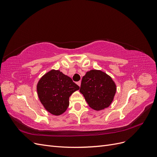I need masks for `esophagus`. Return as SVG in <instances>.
I'll return each instance as SVG.
<instances>
[{
    "mask_svg": "<svg viewBox=\"0 0 157 157\" xmlns=\"http://www.w3.org/2000/svg\"><path fill=\"white\" fill-rule=\"evenodd\" d=\"M77 84L79 86H80V84H81V82H80V81H78V82H77Z\"/></svg>",
    "mask_w": 157,
    "mask_h": 157,
    "instance_id": "obj_1",
    "label": "esophagus"
}]
</instances>
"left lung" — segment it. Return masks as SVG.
Wrapping results in <instances>:
<instances>
[{"label": "left lung", "instance_id": "obj_1", "mask_svg": "<svg viewBox=\"0 0 157 157\" xmlns=\"http://www.w3.org/2000/svg\"><path fill=\"white\" fill-rule=\"evenodd\" d=\"M116 92L115 82L101 70H90L82 77L80 92L89 107L95 111H101L110 106Z\"/></svg>", "mask_w": 157, "mask_h": 157}]
</instances>
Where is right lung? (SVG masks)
Segmentation results:
<instances>
[{
	"mask_svg": "<svg viewBox=\"0 0 157 157\" xmlns=\"http://www.w3.org/2000/svg\"><path fill=\"white\" fill-rule=\"evenodd\" d=\"M80 87L59 70L52 69L36 85L38 97L46 110L55 116L62 115L69 105V97Z\"/></svg>",
	"mask_w": 157,
	"mask_h": 157,
	"instance_id": "right-lung-1",
	"label": "right lung"
}]
</instances>
